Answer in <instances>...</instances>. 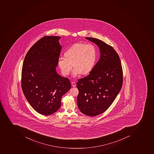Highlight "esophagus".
Masks as SVG:
<instances>
[{"mask_svg":"<svg viewBox=\"0 0 154 154\" xmlns=\"http://www.w3.org/2000/svg\"><path fill=\"white\" fill-rule=\"evenodd\" d=\"M71 85H72L73 87H76V83H75V82H72L71 83Z\"/></svg>","mask_w":154,"mask_h":154,"instance_id":"1","label":"esophagus"}]
</instances>
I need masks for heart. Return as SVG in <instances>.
<instances>
[{"instance_id": "heart-1", "label": "heart", "mask_w": 154, "mask_h": 154, "mask_svg": "<svg viewBox=\"0 0 154 154\" xmlns=\"http://www.w3.org/2000/svg\"><path fill=\"white\" fill-rule=\"evenodd\" d=\"M65 56L58 59V64L61 72L67 76L73 66V76L82 73H88L93 69L97 58V51L93 45L76 43L69 48L65 52Z\"/></svg>"}]
</instances>
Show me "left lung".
<instances>
[{
	"instance_id": "8db88e82",
	"label": "left lung",
	"mask_w": 154,
	"mask_h": 154,
	"mask_svg": "<svg viewBox=\"0 0 154 154\" xmlns=\"http://www.w3.org/2000/svg\"><path fill=\"white\" fill-rule=\"evenodd\" d=\"M98 45L100 58L89 75L78 80L77 104L82 113L97 116L113 103L123 83V71L119 56L112 47L96 38L85 37Z\"/></svg>"
}]
</instances>
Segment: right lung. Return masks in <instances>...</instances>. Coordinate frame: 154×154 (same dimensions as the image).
<instances>
[{
	"instance_id": "obj_1",
	"label": "right lung",
	"mask_w": 154,
	"mask_h": 154,
	"mask_svg": "<svg viewBox=\"0 0 154 154\" xmlns=\"http://www.w3.org/2000/svg\"><path fill=\"white\" fill-rule=\"evenodd\" d=\"M60 38L46 36L39 40L26 55L22 69L23 93L32 107L45 116L60 108L62 97L71 88L69 78L56 72L62 49Z\"/></svg>"
}]
</instances>
